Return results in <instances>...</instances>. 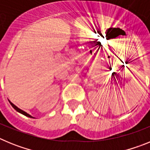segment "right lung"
I'll return each mask as SVG.
<instances>
[{
  "label": "right lung",
  "mask_w": 150,
  "mask_h": 150,
  "mask_svg": "<svg viewBox=\"0 0 150 150\" xmlns=\"http://www.w3.org/2000/svg\"><path fill=\"white\" fill-rule=\"evenodd\" d=\"M10 104H11V105H12V107H13V108H14V109L16 110V111H18V112H20V113H22V114H23V115H25V116H28V117H30V118H34V117H32V116H30V115H29L28 113H27V112H25V111L22 110H20V109H19V108H18V107H17L16 106H15V105H14V104H13V103H11V102H10Z\"/></svg>",
  "instance_id": "right-lung-1"
}]
</instances>
